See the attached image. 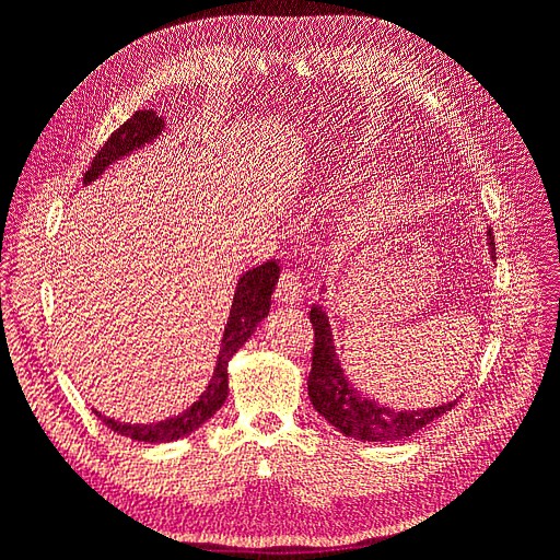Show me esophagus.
<instances>
[{"label": "esophagus", "instance_id": "esophagus-1", "mask_svg": "<svg viewBox=\"0 0 560 560\" xmlns=\"http://www.w3.org/2000/svg\"><path fill=\"white\" fill-rule=\"evenodd\" d=\"M303 296V284L296 270H282V276L278 280V290L276 299L282 303H296Z\"/></svg>", "mask_w": 560, "mask_h": 560}]
</instances>
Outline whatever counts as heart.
I'll return each instance as SVG.
<instances>
[{
    "mask_svg": "<svg viewBox=\"0 0 560 560\" xmlns=\"http://www.w3.org/2000/svg\"><path fill=\"white\" fill-rule=\"evenodd\" d=\"M401 202L399 186L393 179H378L366 186L338 222V238L352 243L371 231H381L393 222Z\"/></svg>",
    "mask_w": 560,
    "mask_h": 560,
    "instance_id": "obj_1",
    "label": "heart"
}]
</instances>
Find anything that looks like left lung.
Here are the masks:
<instances>
[{
    "instance_id": "1",
    "label": "left lung",
    "mask_w": 560,
    "mask_h": 560,
    "mask_svg": "<svg viewBox=\"0 0 560 560\" xmlns=\"http://www.w3.org/2000/svg\"><path fill=\"white\" fill-rule=\"evenodd\" d=\"M490 254L495 259V238L488 231ZM313 322V364L308 374V395L319 416H325L331 425L346 436L362 439V442H399V439L420 432L439 416L451 411L457 401L420 411H395L376 401L364 399L358 389L348 385L341 362L336 358L329 319L322 306L311 308Z\"/></svg>"
}]
</instances>
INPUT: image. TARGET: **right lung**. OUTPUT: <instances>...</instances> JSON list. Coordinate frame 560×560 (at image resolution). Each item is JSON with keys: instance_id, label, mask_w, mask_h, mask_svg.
I'll return each instance as SVG.
<instances>
[{"instance_id": "add662e5", "label": "right lung", "mask_w": 560, "mask_h": 560, "mask_svg": "<svg viewBox=\"0 0 560 560\" xmlns=\"http://www.w3.org/2000/svg\"><path fill=\"white\" fill-rule=\"evenodd\" d=\"M161 130H163V118L156 116V112H151V109L135 112L124 126H118L109 135L103 149L95 154L89 173L83 179L91 182L97 175H103V171L109 163L130 154V151H135V149H140L144 142H151ZM278 276H280V266L276 259H270L257 268L247 270V273L238 280V287H235V296H233V306H231V317L226 322L222 350H219V360H217L212 381H210L206 393L200 395V399L194 406H189V409H186L182 416L154 422V425H128V422L105 418L103 413H97V418L103 420L105 425L116 434L130 436V439H135V442H151V444L175 442V439L198 430L202 422L210 420L226 401L229 360L235 352H238V348L254 334V329H257L259 322L268 315L270 296H273Z\"/></svg>"}]
</instances>
